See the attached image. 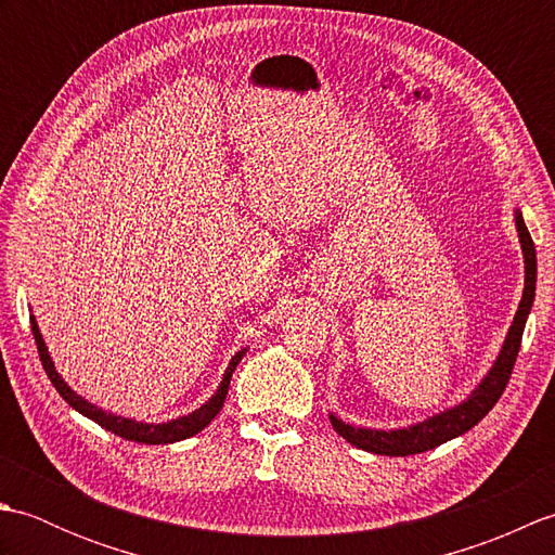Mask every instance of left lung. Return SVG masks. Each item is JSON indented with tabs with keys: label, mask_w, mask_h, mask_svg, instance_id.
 <instances>
[{
	"label": "left lung",
	"mask_w": 555,
	"mask_h": 555,
	"mask_svg": "<svg viewBox=\"0 0 555 555\" xmlns=\"http://www.w3.org/2000/svg\"><path fill=\"white\" fill-rule=\"evenodd\" d=\"M515 229L517 238H520L522 257H525V288H522V300L517 305V312L513 317V324L505 334L503 346L499 350L496 360L489 367V372L481 376L479 384L467 393V398L460 400V403L436 412L431 417H424L422 422L408 424V427L398 429H372V427H360V424L344 422L334 412H328V420H332V427L344 436L348 443L362 451H370L376 455H415L431 451V448L441 446L446 441L455 439V436H463L469 431L475 424L487 415V412L496 405V400L505 391V384L511 379L513 364L517 352H520V340L527 324V317L532 312L534 305V293H537V250L532 243V235H529L520 207H515Z\"/></svg>",
	"instance_id": "8db88e82"
}]
</instances>
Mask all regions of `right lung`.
<instances>
[{"label":"right lung","mask_w":555,"mask_h":555,"mask_svg":"<svg viewBox=\"0 0 555 555\" xmlns=\"http://www.w3.org/2000/svg\"><path fill=\"white\" fill-rule=\"evenodd\" d=\"M30 328H33L35 344H38V352H40L42 367H44L47 376H50V382L54 384L59 396H62L70 408L78 410L80 415H86L88 420L98 422L100 427H104L107 431H112V434H116V436H121V439L138 441V443H147V446L176 443V441L191 439V436H195L197 431H203V429L207 427V424L219 415L223 400H227V393H229L231 376H233L235 367H238V362L243 360V356L247 352V348H241L238 352H235V356L229 360V367H227V372H223L221 384L217 386V391L211 393V398L205 400V403L199 405L197 410L188 412V415H181V417H176V420H167V422H138V420H133V417L114 415V412L104 410V408H98L95 403H90V400L78 396V393L74 391V388H70V386L64 382V376L56 372L54 362H52V356H50V350H47L44 338H42V334H40V326H38V322H35V314H30Z\"/></svg>","instance_id":"right-lung-1"}]
</instances>
